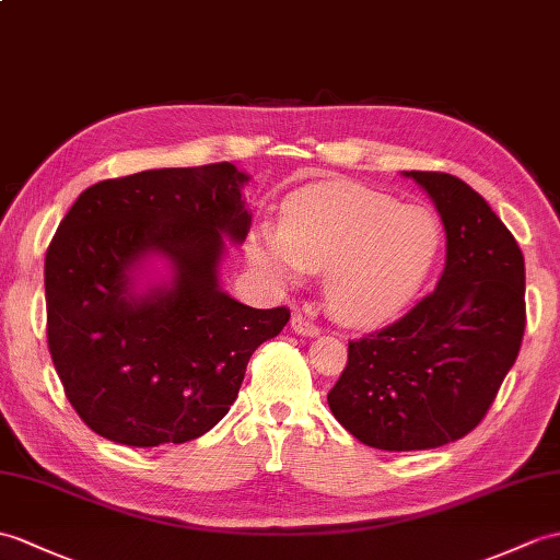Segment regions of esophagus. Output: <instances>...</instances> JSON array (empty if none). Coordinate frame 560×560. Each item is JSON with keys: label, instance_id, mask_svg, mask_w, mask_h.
Listing matches in <instances>:
<instances>
[{"label": "esophagus", "instance_id": "obj_1", "mask_svg": "<svg viewBox=\"0 0 560 560\" xmlns=\"http://www.w3.org/2000/svg\"><path fill=\"white\" fill-rule=\"evenodd\" d=\"M291 329L301 336H319L317 324H312L307 317L301 315V312H295V315L291 317Z\"/></svg>", "mask_w": 560, "mask_h": 560}]
</instances>
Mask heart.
<instances>
[{
  "mask_svg": "<svg viewBox=\"0 0 560 560\" xmlns=\"http://www.w3.org/2000/svg\"><path fill=\"white\" fill-rule=\"evenodd\" d=\"M441 226L422 205L353 184H319L283 202L281 224L253 231L250 262L279 285H298L324 269V298L355 327L406 307L432 269Z\"/></svg>",
  "mask_w": 560,
  "mask_h": 560,
  "instance_id": "b5f03b06",
  "label": "heart"
}]
</instances>
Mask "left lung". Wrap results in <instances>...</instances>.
<instances>
[{"label": "left lung", "mask_w": 560, "mask_h": 560, "mask_svg": "<svg viewBox=\"0 0 560 560\" xmlns=\"http://www.w3.org/2000/svg\"><path fill=\"white\" fill-rule=\"evenodd\" d=\"M444 221L434 293L392 327L348 343L327 400L350 434L382 451H424L482 422L525 334V259L513 233L465 180L402 172Z\"/></svg>", "instance_id": "obj_1"}]
</instances>
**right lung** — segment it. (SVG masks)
Here are the masks:
<instances>
[{"instance_id":"obj_1","label":"right lung","mask_w":560,"mask_h":560,"mask_svg":"<svg viewBox=\"0 0 560 560\" xmlns=\"http://www.w3.org/2000/svg\"><path fill=\"white\" fill-rule=\"evenodd\" d=\"M231 162L152 168L78 195L45 257L47 341L83 422L124 446L184 444L224 418L285 307L221 289L253 214ZM162 261L166 276L156 271Z\"/></svg>"}]
</instances>
